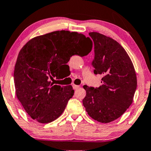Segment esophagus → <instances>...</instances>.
<instances>
[{"mask_svg": "<svg viewBox=\"0 0 151 151\" xmlns=\"http://www.w3.org/2000/svg\"><path fill=\"white\" fill-rule=\"evenodd\" d=\"M79 86H77V85H75V84H73V89L74 90H76V89H78V88H79Z\"/></svg>", "mask_w": 151, "mask_h": 151, "instance_id": "1", "label": "esophagus"}]
</instances>
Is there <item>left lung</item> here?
<instances>
[{
    "mask_svg": "<svg viewBox=\"0 0 151 151\" xmlns=\"http://www.w3.org/2000/svg\"><path fill=\"white\" fill-rule=\"evenodd\" d=\"M89 35L94 41V74L103 75L99 88L84 86L83 104L91 118L102 123L120 117L133 103L137 88L133 64L124 48L112 38L97 32Z\"/></svg>",
    "mask_w": 151,
    "mask_h": 151,
    "instance_id": "left-lung-1",
    "label": "left lung"
}]
</instances>
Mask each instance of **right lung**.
I'll return each instance as SVG.
<instances>
[{
	"label": "right lung",
	"mask_w": 151,
	"mask_h": 151,
	"mask_svg": "<svg viewBox=\"0 0 151 151\" xmlns=\"http://www.w3.org/2000/svg\"><path fill=\"white\" fill-rule=\"evenodd\" d=\"M92 42L83 34L57 31L33 37L19 52L14 68L16 96L27 114L40 123L51 122L74 95L71 86L53 85L70 57L90 53Z\"/></svg>",
	"instance_id": "right-lung-1"
}]
</instances>
